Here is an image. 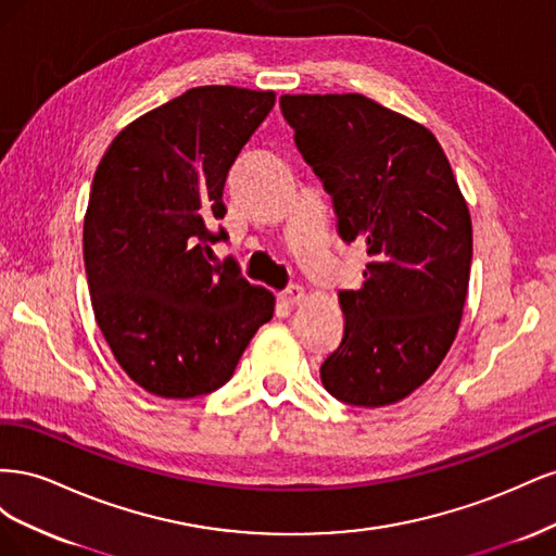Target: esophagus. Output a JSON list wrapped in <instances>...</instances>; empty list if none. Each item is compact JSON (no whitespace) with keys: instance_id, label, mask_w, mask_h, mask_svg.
Masks as SVG:
<instances>
[{"instance_id":"1","label":"esophagus","mask_w":556,"mask_h":556,"mask_svg":"<svg viewBox=\"0 0 556 556\" xmlns=\"http://www.w3.org/2000/svg\"><path fill=\"white\" fill-rule=\"evenodd\" d=\"M280 299L285 301V304H290V306H296V304H301V301L306 299V290L301 288V285H290L288 290L285 292H280Z\"/></svg>"}]
</instances>
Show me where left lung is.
I'll use <instances>...</instances> for the list:
<instances>
[{
    "instance_id": "8db88e82",
    "label": "left lung",
    "mask_w": 556,
    "mask_h": 556,
    "mask_svg": "<svg viewBox=\"0 0 556 556\" xmlns=\"http://www.w3.org/2000/svg\"><path fill=\"white\" fill-rule=\"evenodd\" d=\"M299 153L331 194L345 243L371 262L339 292L343 339L319 366L350 406H390L425 384L457 336L473 257L466 199L433 134L364 94H282Z\"/></svg>"
}]
</instances>
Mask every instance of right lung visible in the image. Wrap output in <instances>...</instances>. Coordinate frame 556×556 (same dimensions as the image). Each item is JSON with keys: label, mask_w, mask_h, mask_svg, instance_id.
<instances>
[{"label": "right lung", "mask_w": 556, "mask_h": 556, "mask_svg": "<svg viewBox=\"0 0 556 556\" xmlns=\"http://www.w3.org/2000/svg\"><path fill=\"white\" fill-rule=\"evenodd\" d=\"M276 104L271 90L201 86L129 123L99 162L83 260L99 329L146 392L192 399L223 387L276 296L231 260L208 264L225 180Z\"/></svg>", "instance_id": "obj_1"}]
</instances>
